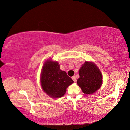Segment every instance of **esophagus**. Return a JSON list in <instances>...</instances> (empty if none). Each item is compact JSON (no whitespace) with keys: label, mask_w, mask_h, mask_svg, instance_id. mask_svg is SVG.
<instances>
[{"label":"esophagus","mask_w":130,"mask_h":130,"mask_svg":"<svg viewBox=\"0 0 130 130\" xmlns=\"http://www.w3.org/2000/svg\"><path fill=\"white\" fill-rule=\"evenodd\" d=\"M72 79L73 80V81H74V82H75L76 81V78H75V76H73V77H72Z\"/></svg>","instance_id":"obj_1"}]
</instances>
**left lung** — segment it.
<instances>
[{"label": "left lung", "instance_id": "1", "mask_svg": "<svg viewBox=\"0 0 130 130\" xmlns=\"http://www.w3.org/2000/svg\"><path fill=\"white\" fill-rule=\"evenodd\" d=\"M80 78L77 83L86 94L94 93L102 83V76L98 67L93 62H85L79 71Z\"/></svg>", "mask_w": 130, "mask_h": 130}]
</instances>
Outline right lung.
Returning a JSON list of instances; mask_svg holds the SVG:
<instances>
[{
    "instance_id": "1",
    "label": "right lung",
    "mask_w": 130,
    "mask_h": 130,
    "mask_svg": "<svg viewBox=\"0 0 130 130\" xmlns=\"http://www.w3.org/2000/svg\"><path fill=\"white\" fill-rule=\"evenodd\" d=\"M73 82L65 71L60 70L57 62L46 61L41 73V83L44 92L50 96L61 97L64 95L68 87Z\"/></svg>"
}]
</instances>
